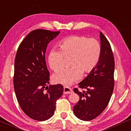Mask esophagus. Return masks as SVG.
<instances>
[{
  "label": "esophagus",
  "instance_id": "obj_1",
  "mask_svg": "<svg viewBox=\"0 0 131 131\" xmlns=\"http://www.w3.org/2000/svg\"><path fill=\"white\" fill-rule=\"evenodd\" d=\"M73 93V90L69 86H64V94H70Z\"/></svg>",
  "mask_w": 131,
  "mask_h": 131
}]
</instances>
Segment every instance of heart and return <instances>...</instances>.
Returning <instances> with one entry per match:
<instances>
[{
	"instance_id": "obj_1",
	"label": "heart",
	"mask_w": 131,
	"mask_h": 131,
	"mask_svg": "<svg viewBox=\"0 0 131 131\" xmlns=\"http://www.w3.org/2000/svg\"><path fill=\"white\" fill-rule=\"evenodd\" d=\"M58 49H52L48 54L49 67L56 71L63 67L64 58H70L71 67L59 70L52 75L56 83L70 85L96 68L101 57L100 44L96 39L84 36L73 35L64 38L58 43Z\"/></svg>"
}]
</instances>
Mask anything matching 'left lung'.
<instances>
[{
	"label": "left lung",
	"mask_w": 131,
	"mask_h": 131,
	"mask_svg": "<svg viewBox=\"0 0 131 131\" xmlns=\"http://www.w3.org/2000/svg\"><path fill=\"white\" fill-rule=\"evenodd\" d=\"M101 53L96 68L79 83L80 92L73 89L80 96L73 106V113L83 121L93 120L101 114L109 103L114 89V59L109 41L101 32Z\"/></svg>",
	"instance_id": "left-lung-1"
}]
</instances>
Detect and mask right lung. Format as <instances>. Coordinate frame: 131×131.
<instances>
[{"mask_svg": "<svg viewBox=\"0 0 131 131\" xmlns=\"http://www.w3.org/2000/svg\"><path fill=\"white\" fill-rule=\"evenodd\" d=\"M37 29L31 31L19 45L15 59L14 86L20 108L26 115L42 121L54 114L57 100L62 95L61 84L49 83L45 52L48 43L59 34Z\"/></svg>", "mask_w": 131, "mask_h": 131, "instance_id": "add662e5", "label": "right lung"}]
</instances>
